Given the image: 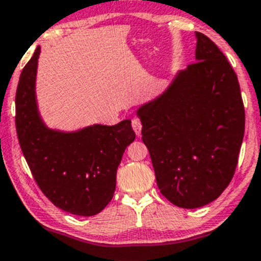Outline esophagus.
Wrapping results in <instances>:
<instances>
[{
  "label": "esophagus",
  "mask_w": 261,
  "mask_h": 261,
  "mask_svg": "<svg viewBox=\"0 0 261 261\" xmlns=\"http://www.w3.org/2000/svg\"><path fill=\"white\" fill-rule=\"evenodd\" d=\"M132 128H133V130L136 132V134L137 136H141V133H142V123H141V120L139 119H133L132 120Z\"/></svg>",
  "instance_id": "1"
}]
</instances>
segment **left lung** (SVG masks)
Instances as JSON below:
<instances>
[{
    "label": "left lung",
    "mask_w": 261,
    "mask_h": 261,
    "mask_svg": "<svg viewBox=\"0 0 261 261\" xmlns=\"http://www.w3.org/2000/svg\"><path fill=\"white\" fill-rule=\"evenodd\" d=\"M196 63L137 109L161 193L197 208L229 186L245 130L238 76L219 47L195 32Z\"/></svg>",
    "instance_id": "1"
}]
</instances>
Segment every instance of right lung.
<instances>
[{
  "mask_svg": "<svg viewBox=\"0 0 261 261\" xmlns=\"http://www.w3.org/2000/svg\"><path fill=\"white\" fill-rule=\"evenodd\" d=\"M39 56L37 46L21 72L16 91L21 149L40 190L56 207L77 216H94L111 202L118 166L136 133L130 119L71 132L47 127L36 99Z\"/></svg>",
  "mask_w": 261,
  "mask_h": 261,
  "instance_id": "add662e5",
  "label": "right lung"
}]
</instances>
